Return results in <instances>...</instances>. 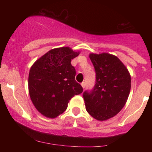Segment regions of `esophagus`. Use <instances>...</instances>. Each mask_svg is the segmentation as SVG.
I'll list each match as a JSON object with an SVG mask.
<instances>
[{
  "instance_id": "34e87169",
  "label": "esophagus",
  "mask_w": 152,
  "mask_h": 152,
  "mask_svg": "<svg viewBox=\"0 0 152 152\" xmlns=\"http://www.w3.org/2000/svg\"><path fill=\"white\" fill-rule=\"evenodd\" d=\"M81 84L82 87H83V88H85V86H86V83H85L84 81H83V82H82V83H81Z\"/></svg>"
}]
</instances>
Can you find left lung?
Returning a JSON list of instances; mask_svg holds the SVG:
<instances>
[{
    "label": "left lung",
    "mask_w": 152,
    "mask_h": 152,
    "mask_svg": "<svg viewBox=\"0 0 152 152\" xmlns=\"http://www.w3.org/2000/svg\"><path fill=\"white\" fill-rule=\"evenodd\" d=\"M96 82L83 94L86 109L92 117L104 121L119 112L126 104L131 89L129 73L117 57L104 53H91Z\"/></svg>",
    "instance_id": "8db88e82"
}]
</instances>
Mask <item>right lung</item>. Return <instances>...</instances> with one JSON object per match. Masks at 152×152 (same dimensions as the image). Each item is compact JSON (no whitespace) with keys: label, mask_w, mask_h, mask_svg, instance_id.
I'll return each instance as SVG.
<instances>
[{"label":"right lung","mask_w":152,"mask_h":152,"mask_svg":"<svg viewBox=\"0 0 152 152\" xmlns=\"http://www.w3.org/2000/svg\"><path fill=\"white\" fill-rule=\"evenodd\" d=\"M69 47L49 50L34 63L28 76V91L36 109L43 116L56 118L66 111L68 103L83 88L75 80L71 59L78 55Z\"/></svg>","instance_id":"right-lung-1"}]
</instances>
